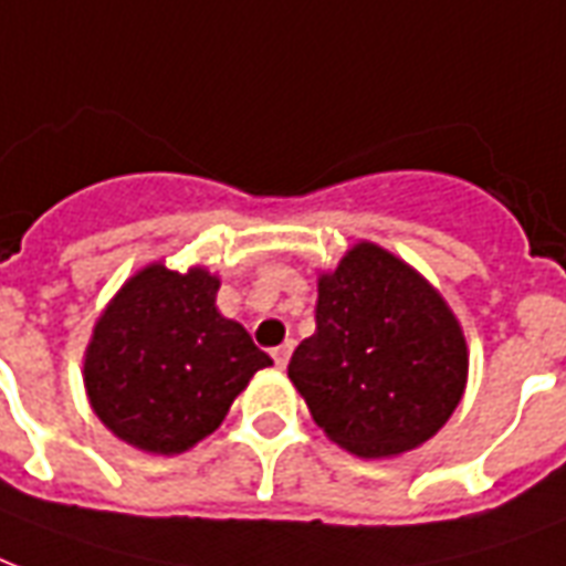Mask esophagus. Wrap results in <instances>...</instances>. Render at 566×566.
<instances>
[{
  "instance_id": "obj_1",
  "label": "esophagus",
  "mask_w": 566,
  "mask_h": 566,
  "mask_svg": "<svg viewBox=\"0 0 566 566\" xmlns=\"http://www.w3.org/2000/svg\"><path fill=\"white\" fill-rule=\"evenodd\" d=\"M291 353H293V340H284L282 347H275L273 350L275 368H284V365H287V359H291Z\"/></svg>"
}]
</instances>
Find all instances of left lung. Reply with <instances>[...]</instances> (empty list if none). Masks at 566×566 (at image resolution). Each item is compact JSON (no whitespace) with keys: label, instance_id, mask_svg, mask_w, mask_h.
Returning a JSON list of instances; mask_svg holds the SVG:
<instances>
[{"label":"left lung","instance_id":"obj_1","mask_svg":"<svg viewBox=\"0 0 566 566\" xmlns=\"http://www.w3.org/2000/svg\"><path fill=\"white\" fill-rule=\"evenodd\" d=\"M314 321L287 377L335 446L395 457L437 437L463 398L469 353L424 275L377 243H356L321 275Z\"/></svg>","mask_w":566,"mask_h":566}]
</instances>
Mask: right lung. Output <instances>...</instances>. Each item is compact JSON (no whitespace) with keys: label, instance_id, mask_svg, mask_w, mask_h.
<instances>
[{"label":"right lung","instance_id":"add662e5","mask_svg":"<svg viewBox=\"0 0 566 566\" xmlns=\"http://www.w3.org/2000/svg\"><path fill=\"white\" fill-rule=\"evenodd\" d=\"M205 266L148 264L124 282L85 350V391L103 424L148 454H180L222 424L273 359L216 308Z\"/></svg>","mask_w":566,"mask_h":566}]
</instances>
